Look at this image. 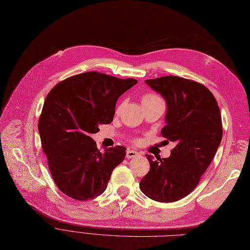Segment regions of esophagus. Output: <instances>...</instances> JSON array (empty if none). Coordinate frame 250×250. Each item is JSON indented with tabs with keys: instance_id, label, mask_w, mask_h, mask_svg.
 Returning a JSON list of instances; mask_svg holds the SVG:
<instances>
[{
	"instance_id": "esophagus-1",
	"label": "esophagus",
	"mask_w": 250,
	"mask_h": 250,
	"mask_svg": "<svg viewBox=\"0 0 250 250\" xmlns=\"http://www.w3.org/2000/svg\"><path fill=\"white\" fill-rule=\"evenodd\" d=\"M137 156H139L138 151H135L133 149H127V151H126V158L127 159H133V158H136Z\"/></svg>"
}]
</instances>
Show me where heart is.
Returning a JSON list of instances; mask_svg holds the SVG:
<instances>
[{"label": "heart", "instance_id": "b5f03b06", "mask_svg": "<svg viewBox=\"0 0 250 250\" xmlns=\"http://www.w3.org/2000/svg\"><path fill=\"white\" fill-rule=\"evenodd\" d=\"M141 103L142 104H154V103H163V100L160 96H158V94L156 93H151V92H147V93H145L144 96H142L141 98ZM122 104H120L118 105L117 108V112L120 110Z\"/></svg>", "mask_w": 250, "mask_h": 250}]
</instances>
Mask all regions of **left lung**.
<instances>
[{"label":"left lung","instance_id":"obj_1","mask_svg":"<svg viewBox=\"0 0 250 250\" xmlns=\"http://www.w3.org/2000/svg\"><path fill=\"white\" fill-rule=\"evenodd\" d=\"M167 103L163 137L176 145L169 158L146 154L149 171L139 188L160 203H173L197 186L217 152L223 136L217 100L205 85L178 76L146 80Z\"/></svg>","mask_w":250,"mask_h":250}]
</instances>
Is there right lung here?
Wrapping results in <instances>:
<instances>
[{"mask_svg":"<svg viewBox=\"0 0 250 250\" xmlns=\"http://www.w3.org/2000/svg\"><path fill=\"white\" fill-rule=\"evenodd\" d=\"M136 83L85 72L59 82L46 96L39 132L53 179L67 196L88 200L101 195L124 161V146L101 152L90 135L113 121L117 100Z\"/></svg>","mask_w":250,"mask_h":250,"instance_id":"add662e5","label":"right lung"}]
</instances>
